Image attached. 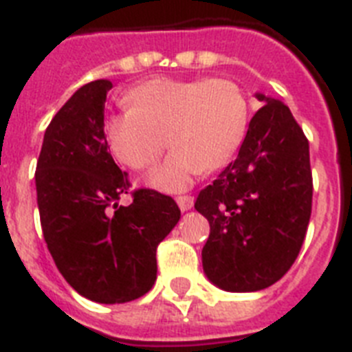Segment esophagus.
<instances>
[{
	"mask_svg": "<svg viewBox=\"0 0 352 352\" xmlns=\"http://www.w3.org/2000/svg\"><path fill=\"white\" fill-rule=\"evenodd\" d=\"M176 203H178L179 210L188 211L194 206V197H192V195H178V197H176Z\"/></svg>",
	"mask_w": 352,
	"mask_h": 352,
	"instance_id": "esophagus-1",
	"label": "esophagus"
}]
</instances>
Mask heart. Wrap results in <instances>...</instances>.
I'll return each mask as SVG.
<instances>
[{"label":"heart","instance_id":"1","mask_svg":"<svg viewBox=\"0 0 352 352\" xmlns=\"http://www.w3.org/2000/svg\"><path fill=\"white\" fill-rule=\"evenodd\" d=\"M129 107L105 120V139L114 157L135 170L153 166L174 146L148 183L158 190L183 192L204 169L223 167L238 153L250 107L238 84L227 79H158L133 86Z\"/></svg>","mask_w":352,"mask_h":352}]
</instances>
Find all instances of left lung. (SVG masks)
Here are the masks:
<instances>
[{
  "label": "left lung",
  "mask_w": 352,
  "mask_h": 352,
  "mask_svg": "<svg viewBox=\"0 0 352 352\" xmlns=\"http://www.w3.org/2000/svg\"><path fill=\"white\" fill-rule=\"evenodd\" d=\"M234 162L199 192L195 210L210 222L206 276L223 291H261L296 261L312 213L309 139L282 102L257 93Z\"/></svg>",
  "instance_id": "obj_1"
}]
</instances>
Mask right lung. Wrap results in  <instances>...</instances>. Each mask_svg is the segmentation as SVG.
Instances as JSON below:
<instances>
[{
  "label": "right lung",
  "instance_id": "obj_1",
  "mask_svg": "<svg viewBox=\"0 0 352 352\" xmlns=\"http://www.w3.org/2000/svg\"><path fill=\"white\" fill-rule=\"evenodd\" d=\"M113 82L84 84L56 113L36 162V201L49 252L65 280L96 303H126L157 280V247L178 223L174 199L130 192L109 153L104 107ZM133 195L129 207L117 201Z\"/></svg>",
  "mask_w": 352,
  "mask_h": 352
}]
</instances>
